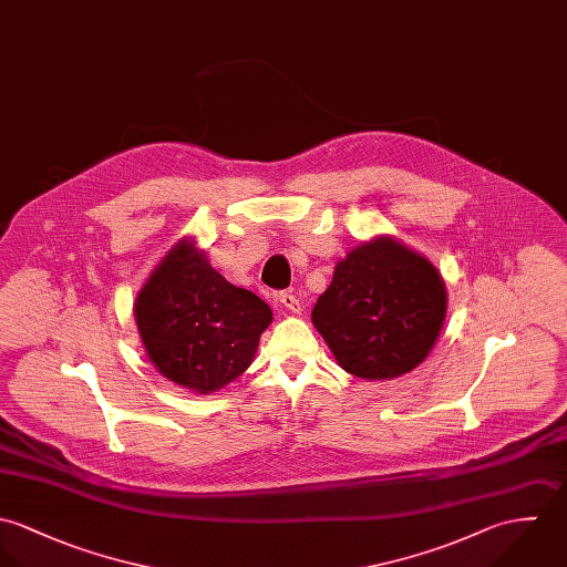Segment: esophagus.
Returning <instances> with one entry per match:
<instances>
[{"instance_id":"34e87169","label":"esophagus","mask_w":567,"mask_h":567,"mask_svg":"<svg viewBox=\"0 0 567 567\" xmlns=\"http://www.w3.org/2000/svg\"><path fill=\"white\" fill-rule=\"evenodd\" d=\"M278 300H280V305L289 311V313H300V300L293 296V293H280L278 296Z\"/></svg>"}]
</instances>
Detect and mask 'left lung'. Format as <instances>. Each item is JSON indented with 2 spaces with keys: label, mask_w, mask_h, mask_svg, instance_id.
<instances>
[{
  "label": "left lung",
  "mask_w": 567,
  "mask_h": 567,
  "mask_svg": "<svg viewBox=\"0 0 567 567\" xmlns=\"http://www.w3.org/2000/svg\"><path fill=\"white\" fill-rule=\"evenodd\" d=\"M447 316L439 269L392 236L350 249L311 320L346 372L381 381L425 361Z\"/></svg>",
  "instance_id": "obj_1"
}]
</instances>
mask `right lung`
<instances>
[{"mask_svg":"<svg viewBox=\"0 0 567 567\" xmlns=\"http://www.w3.org/2000/svg\"><path fill=\"white\" fill-rule=\"evenodd\" d=\"M133 313L157 372L197 394L240 377L274 318L267 302L213 269L193 238H182L153 269Z\"/></svg>","mask_w":567,"mask_h":567,"instance_id":"obj_1","label":"right lung"}]
</instances>
